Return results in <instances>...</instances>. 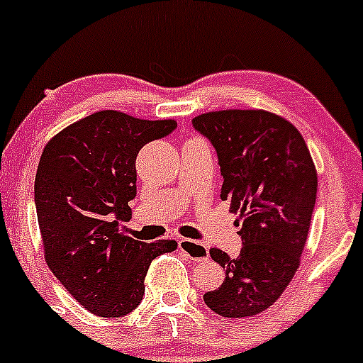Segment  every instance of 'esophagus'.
Instances as JSON below:
<instances>
[{"label":"esophagus","mask_w":363,"mask_h":363,"mask_svg":"<svg viewBox=\"0 0 363 363\" xmlns=\"http://www.w3.org/2000/svg\"><path fill=\"white\" fill-rule=\"evenodd\" d=\"M178 248H180L183 253H186V257H190L192 260H197V262H201V260H208L209 248L208 245H204V242L182 238L180 241H178Z\"/></svg>","instance_id":"obj_1"}]
</instances>
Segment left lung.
I'll return each instance as SVG.
<instances>
[{"mask_svg":"<svg viewBox=\"0 0 363 363\" xmlns=\"http://www.w3.org/2000/svg\"><path fill=\"white\" fill-rule=\"evenodd\" d=\"M192 125L215 147L223 177L220 197L239 215L242 239L236 259L209 250L225 279L204 294V302L225 318L259 315L278 301L301 265L318 190L315 162L295 125L271 111H209Z\"/></svg>","mask_w":363,"mask_h":363,"instance_id":"8db88e82","label":"left lung"}]
</instances>
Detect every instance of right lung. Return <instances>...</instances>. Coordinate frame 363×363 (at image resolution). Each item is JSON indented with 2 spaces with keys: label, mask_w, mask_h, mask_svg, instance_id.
Returning <instances> with one entry per match:
<instances>
[{
  "label": "right lung",
  "mask_w": 363,
  "mask_h": 363,
  "mask_svg": "<svg viewBox=\"0 0 363 363\" xmlns=\"http://www.w3.org/2000/svg\"><path fill=\"white\" fill-rule=\"evenodd\" d=\"M174 129V121L103 110L62 129L43 148L35 203L45 260L94 315H129L143 298L152 260L177 250V241L143 242L122 233L136 197L138 152Z\"/></svg>",
  "instance_id": "add662e5"
}]
</instances>
